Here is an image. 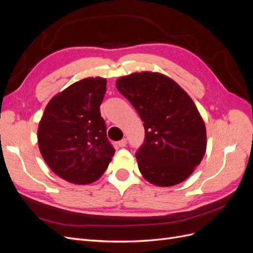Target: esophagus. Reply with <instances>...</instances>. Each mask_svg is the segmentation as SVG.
Segmentation results:
<instances>
[{
	"mask_svg": "<svg viewBox=\"0 0 253 253\" xmlns=\"http://www.w3.org/2000/svg\"><path fill=\"white\" fill-rule=\"evenodd\" d=\"M117 145H119L120 148H124V147H126V138L121 139L120 141H118V142H117Z\"/></svg>",
	"mask_w": 253,
	"mask_h": 253,
	"instance_id": "obj_1",
	"label": "esophagus"
}]
</instances>
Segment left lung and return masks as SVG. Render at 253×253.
<instances>
[{
	"mask_svg": "<svg viewBox=\"0 0 253 253\" xmlns=\"http://www.w3.org/2000/svg\"><path fill=\"white\" fill-rule=\"evenodd\" d=\"M143 121L145 138L136 153L144 179L172 187L193 173L207 149L205 122L191 97L166 75L133 73L116 81Z\"/></svg>",
	"mask_w": 253,
	"mask_h": 253,
	"instance_id": "8db88e82",
	"label": "left lung"
}]
</instances>
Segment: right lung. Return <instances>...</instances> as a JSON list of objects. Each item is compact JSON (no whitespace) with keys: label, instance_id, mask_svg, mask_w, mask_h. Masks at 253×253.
Returning a JSON list of instances; mask_svg holds the SVG:
<instances>
[{"label":"right lung","instance_id":"right-lung-1","mask_svg":"<svg viewBox=\"0 0 253 253\" xmlns=\"http://www.w3.org/2000/svg\"><path fill=\"white\" fill-rule=\"evenodd\" d=\"M106 79L85 78L53 96L38 127L45 163L61 178L76 185L99 179L114 156L100 104Z\"/></svg>","mask_w":253,"mask_h":253}]
</instances>
